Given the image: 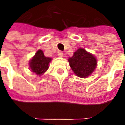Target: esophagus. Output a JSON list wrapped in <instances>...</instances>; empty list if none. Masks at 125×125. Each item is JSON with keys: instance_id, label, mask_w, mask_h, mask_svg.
Segmentation results:
<instances>
[{"instance_id": "34e87169", "label": "esophagus", "mask_w": 125, "mask_h": 125, "mask_svg": "<svg viewBox=\"0 0 125 125\" xmlns=\"http://www.w3.org/2000/svg\"><path fill=\"white\" fill-rule=\"evenodd\" d=\"M57 55H58V56L60 57H62L63 55V53L62 51H59L58 52H57Z\"/></svg>"}]
</instances>
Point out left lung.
<instances>
[{"label": "left lung", "mask_w": 125, "mask_h": 125, "mask_svg": "<svg viewBox=\"0 0 125 125\" xmlns=\"http://www.w3.org/2000/svg\"><path fill=\"white\" fill-rule=\"evenodd\" d=\"M68 62L74 73L80 78L90 76L97 66L96 57L83 48H78L68 58Z\"/></svg>", "instance_id": "8db88e82"}]
</instances>
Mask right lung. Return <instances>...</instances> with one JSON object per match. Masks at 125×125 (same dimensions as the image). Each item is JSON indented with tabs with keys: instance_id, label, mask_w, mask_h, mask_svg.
Listing matches in <instances>:
<instances>
[{
	"instance_id": "obj_1",
	"label": "right lung",
	"mask_w": 125,
	"mask_h": 125,
	"mask_svg": "<svg viewBox=\"0 0 125 125\" xmlns=\"http://www.w3.org/2000/svg\"><path fill=\"white\" fill-rule=\"evenodd\" d=\"M52 58L45 57L44 52L39 49L29 61V68L38 76H42L49 68Z\"/></svg>"
}]
</instances>
